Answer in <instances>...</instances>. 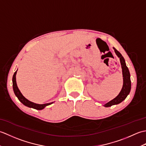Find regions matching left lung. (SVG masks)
I'll return each mask as SVG.
<instances>
[{"label": "left lung", "instance_id": "left-lung-1", "mask_svg": "<svg viewBox=\"0 0 146 146\" xmlns=\"http://www.w3.org/2000/svg\"><path fill=\"white\" fill-rule=\"evenodd\" d=\"M113 49L115 52L117 56L120 58V61L121 64V66H122V75H123V86L119 94L118 95L117 97L111 100L109 102H108L106 104L104 105V107H111V105H117L120 104L123 100H124L127 97V95L129 94L130 92H131V75H130L129 70L128 69L127 66H126L125 61L124 58L122 56L120 52L118 51L117 49L113 48Z\"/></svg>", "mask_w": 146, "mask_h": 146}]
</instances>
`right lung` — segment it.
Segmentation results:
<instances>
[{
    "label": "right lung",
    "mask_w": 146,
    "mask_h": 146,
    "mask_svg": "<svg viewBox=\"0 0 146 146\" xmlns=\"http://www.w3.org/2000/svg\"><path fill=\"white\" fill-rule=\"evenodd\" d=\"M17 71L14 73L13 77H12V86H13L14 92L15 96H16L17 98L19 99V100L22 104H24V105H26V106H27V107L35 108V109H36V110H42L46 106H48V105H49L53 103V102H51V103L44 104H37L33 103V102L28 100L27 98L24 97L23 95V94H21V92H20L19 90V88L17 87V85L16 78H15V75H16Z\"/></svg>",
    "instance_id": "right-lung-1"
}]
</instances>
